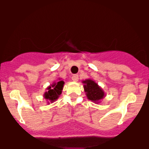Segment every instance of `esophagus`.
I'll return each mask as SVG.
<instances>
[{"label":"esophagus","instance_id":"esophagus-1","mask_svg":"<svg viewBox=\"0 0 149 149\" xmlns=\"http://www.w3.org/2000/svg\"><path fill=\"white\" fill-rule=\"evenodd\" d=\"M72 79L73 81L77 82V81H78V75H77V74H74V75L72 77Z\"/></svg>","mask_w":149,"mask_h":149}]
</instances>
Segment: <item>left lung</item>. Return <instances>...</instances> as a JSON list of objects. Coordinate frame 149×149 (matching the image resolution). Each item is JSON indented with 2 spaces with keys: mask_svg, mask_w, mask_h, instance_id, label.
<instances>
[{
  "mask_svg": "<svg viewBox=\"0 0 149 149\" xmlns=\"http://www.w3.org/2000/svg\"><path fill=\"white\" fill-rule=\"evenodd\" d=\"M82 83L84 84V91L89 100L98 104L100 103L101 100H102L105 97V93L103 89L93 80L86 79L85 81H83Z\"/></svg>",
  "mask_w": 149,
  "mask_h": 149,
  "instance_id": "obj_1",
  "label": "left lung"
}]
</instances>
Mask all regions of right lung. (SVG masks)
<instances>
[{"label": "right lung", "mask_w": 149, "mask_h": 149, "mask_svg": "<svg viewBox=\"0 0 149 149\" xmlns=\"http://www.w3.org/2000/svg\"><path fill=\"white\" fill-rule=\"evenodd\" d=\"M65 82L61 81L60 78L57 81H54L47 88V92L44 94V98L48 101V104L53 103L54 101L58 99L62 93Z\"/></svg>", "instance_id": "add662e5"}]
</instances>
